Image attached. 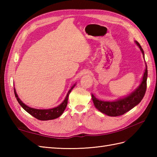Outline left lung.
Here are the masks:
<instances>
[{
    "mask_svg": "<svg viewBox=\"0 0 157 157\" xmlns=\"http://www.w3.org/2000/svg\"><path fill=\"white\" fill-rule=\"evenodd\" d=\"M135 43L140 49L144 59V52L142 46L137 41H135ZM147 78L148 70L146 63V69L140 84L129 95L117 99L115 101H105L98 99L95 97L94 94H92V101L94 102L96 109H98L100 112L110 117H117L123 115L141 102L146 90Z\"/></svg>",
    "mask_w": 157,
    "mask_h": 157,
    "instance_id": "8db88e82",
    "label": "left lung"
}]
</instances>
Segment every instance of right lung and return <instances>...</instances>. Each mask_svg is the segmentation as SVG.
<instances>
[{
	"label": "right lung",
	"mask_w": 157,
	"mask_h": 157,
	"mask_svg": "<svg viewBox=\"0 0 157 157\" xmlns=\"http://www.w3.org/2000/svg\"><path fill=\"white\" fill-rule=\"evenodd\" d=\"M75 84H73L71 86V89L68 91L65 100L62 102L61 104H60L59 106H56V107L48 109H37L29 107V106L24 104V103L20 100L17 94L15 88H14V92H15V97L17 100L18 102L19 103V105L21 106V107L24 109L25 111H27L29 114H30L33 117H34L37 119L41 120V121H47V120H52V119L58 118L63 114V112L65 111L67 105L69 95L70 94V92H71L72 89L75 87Z\"/></svg>",
	"instance_id": "1"
}]
</instances>
